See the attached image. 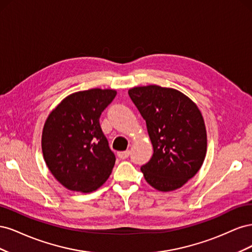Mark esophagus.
<instances>
[{
	"instance_id": "esophagus-1",
	"label": "esophagus",
	"mask_w": 252,
	"mask_h": 252,
	"mask_svg": "<svg viewBox=\"0 0 252 252\" xmlns=\"http://www.w3.org/2000/svg\"><path fill=\"white\" fill-rule=\"evenodd\" d=\"M129 155H130V151H129V150H125V151H120V152H118V157H119L120 158H122V159L127 158L129 157Z\"/></svg>"
}]
</instances>
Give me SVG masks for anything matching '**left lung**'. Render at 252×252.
Segmentation results:
<instances>
[{"mask_svg":"<svg viewBox=\"0 0 252 252\" xmlns=\"http://www.w3.org/2000/svg\"><path fill=\"white\" fill-rule=\"evenodd\" d=\"M128 94L146 121L154 147L141 167L144 178L159 191L182 187L200 170L207 151V132L194 102L173 88L139 86Z\"/></svg>","mask_w":252,"mask_h":252,"instance_id":"obj_1","label":"left lung"}]
</instances>
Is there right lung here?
I'll return each mask as SVG.
<instances>
[{"label":"right lung","instance_id":"add662e5","mask_svg":"<svg viewBox=\"0 0 252 252\" xmlns=\"http://www.w3.org/2000/svg\"><path fill=\"white\" fill-rule=\"evenodd\" d=\"M116 95L113 89L78 91L66 96L46 119L43 157L53 177L67 189L93 192L109 178L116 157L100 117Z\"/></svg>","mask_w":252,"mask_h":252}]
</instances>
